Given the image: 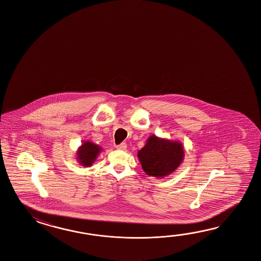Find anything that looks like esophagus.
Instances as JSON below:
<instances>
[{
	"label": "esophagus",
	"mask_w": 261,
	"mask_h": 261,
	"mask_svg": "<svg viewBox=\"0 0 261 261\" xmlns=\"http://www.w3.org/2000/svg\"><path fill=\"white\" fill-rule=\"evenodd\" d=\"M117 148L119 150H125L127 148V144L126 143H122V144H117Z\"/></svg>",
	"instance_id": "esophagus-1"
}]
</instances>
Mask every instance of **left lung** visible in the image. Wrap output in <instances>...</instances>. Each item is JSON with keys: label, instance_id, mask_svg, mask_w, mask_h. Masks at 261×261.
I'll list each match as a JSON object with an SVG mask.
<instances>
[{"label": "left lung", "instance_id": "1", "mask_svg": "<svg viewBox=\"0 0 261 261\" xmlns=\"http://www.w3.org/2000/svg\"><path fill=\"white\" fill-rule=\"evenodd\" d=\"M143 170L150 176L163 177L176 170L183 161L184 149L178 142L152 135L138 152Z\"/></svg>", "mask_w": 261, "mask_h": 261}]
</instances>
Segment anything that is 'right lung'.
<instances>
[{"mask_svg":"<svg viewBox=\"0 0 261 261\" xmlns=\"http://www.w3.org/2000/svg\"><path fill=\"white\" fill-rule=\"evenodd\" d=\"M100 149V147L97 144L90 142H85L80 149L78 150L77 159L79 163L83 166H90L96 160Z\"/></svg>","mask_w":261,"mask_h":261,"instance_id":"1","label":"right lung"}]
</instances>
